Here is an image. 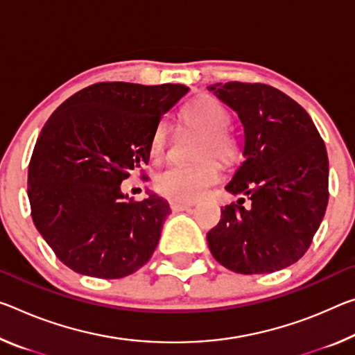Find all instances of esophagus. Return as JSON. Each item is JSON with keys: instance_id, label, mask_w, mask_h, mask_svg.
I'll return each mask as SVG.
<instances>
[{"instance_id": "1", "label": "esophagus", "mask_w": 355, "mask_h": 355, "mask_svg": "<svg viewBox=\"0 0 355 355\" xmlns=\"http://www.w3.org/2000/svg\"><path fill=\"white\" fill-rule=\"evenodd\" d=\"M189 208H191L189 204H183V202H171L172 211H183V210H189Z\"/></svg>"}]
</instances>
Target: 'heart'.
<instances>
[{
  "label": "heart",
  "instance_id": "heart-1",
  "mask_svg": "<svg viewBox=\"0 0 355 355\" xmlns=\"http://www.w3.org/2000/svg\"><path fill=\"white\" fill-rule=\"evenodd\" d=\"M182 118L189 128L200 132L194 156L199 161L191 164H171L155 175V189L157 194L177 202L198 200L208 188L221 178V168L216 157L224 166L232 164L240 155L237 137L229 131L230 114L218 99L199 96L184 107ZM168 144V128L161 123L155 129L150 142V155L153 159L164 156Z\"/></svg>",
  "mask_w": 355,
  "mask_h": 355
}]
</instances>
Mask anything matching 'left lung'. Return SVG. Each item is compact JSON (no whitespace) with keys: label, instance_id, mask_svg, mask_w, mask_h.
Instances as JSON below:
<instances>
[{"label":"left lung","instance_id":"1","mask_svg":"<svg viewBox=\"0 0 355 355\" xmlns=\"http://www.w3.org/2000/svg\"><path fill=\"white\" fill-rule=\"evenodd\" d=\"M237 112L245 161L226 189L245 199L221 208L207 234L213 257L241 275L272 273L299 261L329 202V157L311 116L266 83L208 87Z\"/></svg>","mask_w":355,"mask_h":355}]
</instances>
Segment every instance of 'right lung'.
<instances>
[{"label": "right lung", "mask_w": 355, "mask_h": 355, "mask_svg": "<svg viewBox=\"0 0 355 355\" xmlns=\"http://www.w3.org/2000/svg\"><path fill=\"white\" fill-rule=\"evenodd\" d=\"M188 89L101 82L49 118L31 155L28 198L33 223L64 266L116 279L150 261L171 208L156 194L129 199L120 184L148 164L155 129Z\"/></svg>", "instance_id": "add662e5"}]
</instances>
